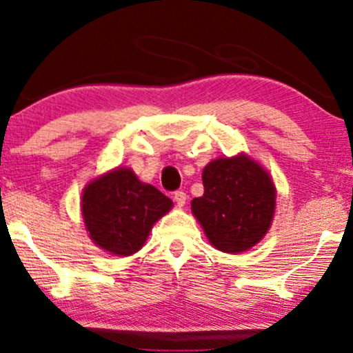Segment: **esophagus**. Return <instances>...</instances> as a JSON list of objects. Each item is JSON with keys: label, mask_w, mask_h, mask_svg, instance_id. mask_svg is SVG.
I'll list each match as a JSON object with an SVG mask.
<instances>
[{"label": "esophagus", "mask_w": 353, "mask_h": 353, "mask_svg": "<svg viewBox=\"0 0 353 353\" xmlns=\"http://www.w3.org/2000/svg\"><path fill=\"white\" fill-rule=\"evenodd\" d=\"M186 199H188V196L185 191H176L175 194H173V201H175L180 207L186 204Z\"/></svg>", "instance_id": "34e87169"}]
</instances>
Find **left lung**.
Instances as JSON below:
<instances>
[{
	"instance_id": "8db88e82",
	"label": "left lung",
	"mask_w": 353,
	"mask_h": 353,
	"mask_svg": "<svg viewBox=\"0 0 353 353\" xmlns=\"http://www.w3.org/2000/svg\"><path fill=\"white\" fill-rule=\"evenodd\" d=\"M204 194L191 202L207 238L223 252H244L272 225L274 186L268 173L244 156L212 161L202 172Z\"/></svg>"
}]
</instances>
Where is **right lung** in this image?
Wrapping results in <instances>:
<instances>
[{
  "instance_id": "1",
  "label": "right lung",
  "mask_w": 353,
  "mask_h": 353,
  "mask_svg": "<svg viewBox=\"0 0 353 353\" xmlns=\"http://www.w3.org/2000/svg\"><path fill=\"white\" fill-rule=\"evenodd\" d=\"M172 209V201L144 185L130 168H117L85 188L81 212L91 239L115 255L143 248L152 225Z\"/></svg>"
}]
</instances>
